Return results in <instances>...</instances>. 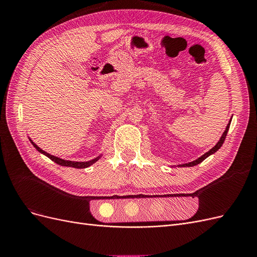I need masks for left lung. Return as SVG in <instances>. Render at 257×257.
I'll return each instance as SVG.
<instances>
[{
  "instance_id": "1",
  "label": "left lung",
  "mask_w": 257,
  "mask_h": 257,
  "mask_svg": "<svg viewBox=\"0 0 257 257\" xmlns=\"http://www.w3.org/2000/svg\"><path fill=\"white\" fill-rule=\"evenodd\" d=\"M230 122H231V119L229 120V123L227 124V126H226V130L224 131V133H223V135L221 136V138H220V141L217 142V144L212 148V149H210L208 152H206L204 155H201L200 158H198L197 160H195V161H193V162H190V163H186V164H182V165H178L179 167H192V166H195V165H197V164H199V163H201L203 162L204 160H206L209 155H211V154H213L214 152H216L217 150L220 149V148L222 147V145H223V143H224V141H225V138H226V135H227V132H228V130H229V125H230Z\"/></svg>"
}]
</instances>
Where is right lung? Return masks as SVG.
Masks as SVG:
<instances>
[{
  "mask_svg": "<svg viewBox=\"0 0 257 257\" xmlns=\"http://www.w3.org/2000/svg\"><path fill=\"white\" fill-rule=\"evenodd\" d=\"M30 142L32 143V145L35 147V149H36L38 152L43 153L44 155H46V157H48L51 161H53L54 163H57V164H59V165H61V166L74 167V168H87V167L91 166L92 164H94V163H95L96 161H98V160H99V158H100V155H99V157H97V158H95V159H93V160H91V161H88V162H74V161H66V160H63V159H60V158H58V157H54V155H51V154L47 153L46 151L42 150L41 148L38 147L37 145H35L32 141H31V139H30Z\"/></svg>",
  "mask_w": 257,
  "mask_h": 257,
  "instance_id": "1",
  "label": "right lung"
}]
</instances>
